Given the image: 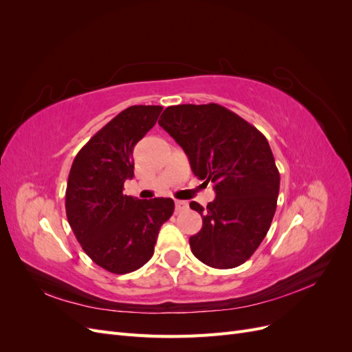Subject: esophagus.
I'll list each match as a JSON object with an SVG mask.
<instances>
[{"label":"esophagus","mask_w":352,"mask_h":352,"mask_svg":"<svg viewBox=\"0 0 352 352\" xmlns=\"http://www.w3.org/2000/svg\"><path fill=\"white\" fill-rule=\"evenodd\" d=\"M175 206H176V211H177V212L188 210V202H186V201H180V199H176V201H175Z\"/></svg>","instance_id":"obj_1"}]
</instances>
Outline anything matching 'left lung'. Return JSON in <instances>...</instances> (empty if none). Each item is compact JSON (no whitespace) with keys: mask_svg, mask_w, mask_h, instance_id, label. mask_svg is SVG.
<instances>
[{"mask_svg":"<svg viewBox=\"0 0 352 352\" xmlns=\"http://www.w3.org/2000/svg\"><path fill=\"white\" fill-rule=\"evenodd\" d=\"M158 124L182 146L194 175L214 184L207 208L189 204L202 217L190 251L210 267H238L267 235L278 204L280 176L267 140L214 102L172 105Z\"/></svg>","mask_w":352,"mask_h":352,"instance_id":"left-lung-1","label":"left lung"}]
</instances>
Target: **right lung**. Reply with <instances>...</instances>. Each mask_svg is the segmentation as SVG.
Returning a JSON list of instances; mask_svg holds the SVG:
<instances>
[{
    "mask_svg": "<svg viewBox=\"0 0 352 352\" xmlns=\"http://www.w3.org/2000/svg\"><path fill=\"white\" fill-rule=\"evenodd\" d=\"M162 105H132L95 133L74 157L66 214L88 257L110 273L135 272L154 254L158 230L175 211L172 198L123 194L133 177V148L155 124Z\"/></svg>",
    "mask_w": 352,
    "mask_h": 352,
    "instance_id": "obj_1",
    "label": "right lung"
}]
</instances>
